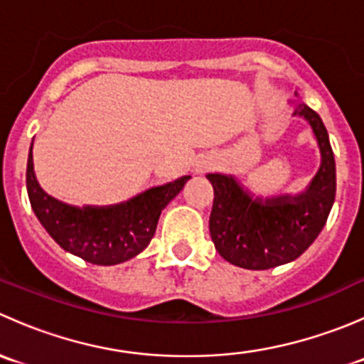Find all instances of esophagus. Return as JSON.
Segmentation results:
<instances>
[{
  "instance_id": "obj_1",
  "label": "esophagus",
  "mask_w": 364,
  "mask_h": 364,
  "mask_svg": "<svg viewBox=\"0 0 364 364\" xmlns=\"http://www.w3.org/2000/svg\"><path fill=\"white\" fill-rule=\"evenodd\" d=\"M208 161H200V164H197V167L200 168V171H203V168H208Z\"/></svg>"
}]
</instances>
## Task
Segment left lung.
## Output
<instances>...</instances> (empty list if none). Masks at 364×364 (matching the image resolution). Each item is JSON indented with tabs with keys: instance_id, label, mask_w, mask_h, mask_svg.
I'll use <instances>...</instances> for the list:
<instances>
[{
	"instance_id": "1",
	"label": "left lung",
	"mask_w": 364,
	"mask_h": 364,
	"mask_svg": "<svg viewBox=\"0 0 364 364\" xmlns=\"http://www.w3.org/2000/svg\"><path fill=\"white\" fill-rule=\"evenodd\" d=\"M294 116L310 123L321 149V167L297 196L253 197L234 176L208 174L215 190L209 234L227 262L245 269H271L296 260L321 234L335 203L336 167L321 116L299 102Z\"/></svg>"
}]
</instances>
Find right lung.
Returning <instances> with one entry per match:
<instances>
[{
    "label": "right lung",
    "instance_id": "right-lung-1",
    "mask_svg": "<svg viewBox=\"0 0 364 364\" xmlns=\"http://www.w3.org/2000/svg\"><path fill=\"white\" fill-rule=\"evenodd\" d=\"M29 148L26 186L36 218L63 250L98 266H114L139 255L155 236L161 209L183 190L190 176L153 186L127 203L70 205L42 190L33 171Z\"/></svg>",
    "mask_w": 364,
    "mask_h": 364
}]
</instances>
